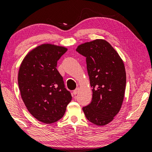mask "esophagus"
Segmentation results:
<instances>
[{"label": "esophagus", "instance_id": "esophagus-1", "mask_svg": "<svg viewBox=\"0 0 152 152\" xmlns=\"http://www.w3.org/2000/svg\"><path fill=\"white\" fill-rule=\"evenodd\" d=\"M78 91H79V89H78V88H77V89H75V90H74V91L73 94H74V95H76V94H78Z\"/></svg>", "mask_w": 152, "mask_h": 152}]
</instances>
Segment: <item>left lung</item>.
<instances>
[{
  "mask_svg": "<svg viewBox=\"0 0 152 152\" xmlns=\"http://www.w3.org/2000/svg\"><path fill=\"white\" fill-rule=\"evenodd\" d=\"M86 57L92 87V100L83 108L85 117L97 126L112 121L121 109L126 85L124 62L111 45L104 39H96L77 47Z\"/></svg>",
  "mask_w": 152,
  "mask_h": 152,
  "instance_id": "obj_1",
  "label": "left lung"
}]
</instances>
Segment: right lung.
<instances>
[{"label":"right lung","mask_w":152,"mask_h":152,"mask_svg":"<svg viewBox=\"0 0 152 152\" xmlns=\"http://www.w3.org/2000/svg\"><path fill=\"white\" fill-rule=\"evenodd\" d=\"M67 50L65 47L44 44L26 54L18 72V86L29 113L38 121L53 124L64 115L72 100L57 61Z\"/></svg>","instance_id":"add662e5"}]
</instances>
